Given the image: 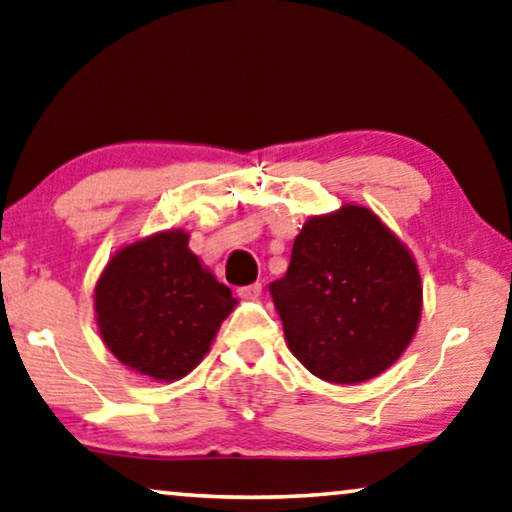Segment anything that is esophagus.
Listing matches in <instances>:
<instances>
[{"label": "esophagus", "mask_w": 512, "mask_h": 512, "mask_svg": "<svg viewBox=\"0 0 512 512\" xmlns=\"http://www.w3.org/2000/svg\"><path fill=\"white\" fill-rule=\"evenodd\" d=\"M236 294H239L241 299H246V301H255V299H259V294H262V285H259V282H253V285L236 289Z\"/></svg>", "instance_id": "34e87169"}]
</instances>
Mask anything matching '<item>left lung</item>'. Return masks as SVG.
Wrapping results in <instances>:
<instances>
[{
	"label": "left lung",
	"mask_w": 512,
	"mask_h": 512,
	"mask_svg": "<svg viewBox=\"0 0 512 512\" xmlns=\"http://www.w3.org/2000/svg\"><path fill=\"white\" fill-rule=\"evenodd\" d=\"M271 299L285 340L312 375L358 384L391 368L414 338L423 287L414 257L365 207L312 216Z\"/></svg>",
	"instance_id": "obj_1"
}]
</instances>
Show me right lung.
I'll return each mask as SVG.
<instances>
[{
  "label": "right lung",
  "instance_id": "add662e5",
  "mask_svg": "<svg viewBox=\"0 0 512 512\" xmlns=\"http://www.w3.org/2000/svg\"><path fill=\"white\" fill-rule=\"evenodd\" d=\"M98 331L137 375L186 377L230 315L236 299L188 250V234L160 232L121 248L96 282Z\"/></svg>",
  "mask_w": 512,
  "mask_h": 512
}]
</instances>
